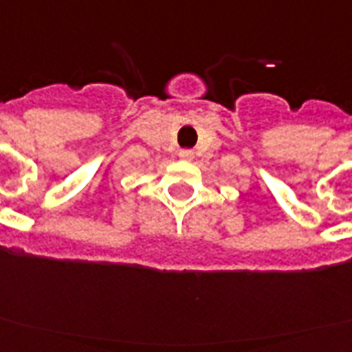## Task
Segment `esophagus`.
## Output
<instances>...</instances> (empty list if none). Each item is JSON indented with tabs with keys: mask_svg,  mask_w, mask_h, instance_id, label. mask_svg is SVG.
<instances>
[{
	"mask_svg": "<svg viewBox=\"0 0 352 352\" xmlns=\"http://www.w3.org/2000/svg\"><path fill=\"white\" fill-rule=\"evenodd\" d=\"M193 155H195V153L191 150H182V151H179V157H182V159H193Z\"/></svg>",
	"mask_w": 352,
	"mask_h": 352,
	"instance_id": "1",
	"label": "esophagus"
}]
</instances>
